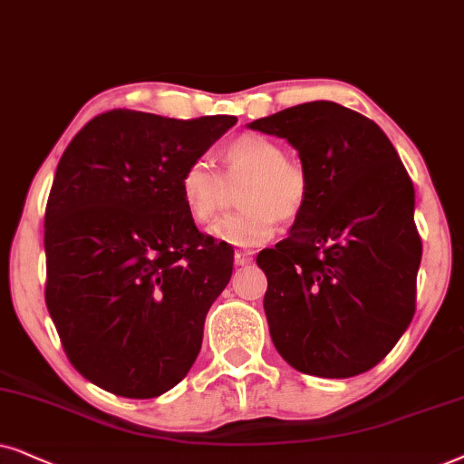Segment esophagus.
Segmentation results:
<instances>
[{"mask_svg":"<svg viewBox=\"0 0 464 464\" xmlns=\"http://www.w3.org/2000/svg\"><path fill=\"white\" fill-rule=\"evenodd\" d=\"M252 261V252L237 250L236 252V265H248Z\"/></svg>","mask_w":464,"mask_h":464,"instance_id":"1","label":"esophagus"}]
</instances>
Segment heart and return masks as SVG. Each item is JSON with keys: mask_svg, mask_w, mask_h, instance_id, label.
I'll list each match as a JSON object with an SVG mask.
<instances>
[{"mask_svg": "<svg viewBox=\"0 0 464 464\" xmlns=\"http://www.w3.org/2000/svg\"><path fill=\"white\" fill-rule=\"evenodd\" d=\"M222 177L208 159L190 160L180 176V195L190 218L208 227L220 214L227 182L242 184V209L212 227V236L233 246H258L274 236L277 220H295L310 201V176L299 159L286 157L276 140L239 135L222 148Z\"/></svg>", "mask_w": 464, "mask_h": 464, "instance_id": "1", "label": "heart"}]
</instances>
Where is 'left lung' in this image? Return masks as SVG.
<instances>
[{
    "label": "left lung",
    "instance_id": "8db88e82",
    "mask_svg": "<svg viewBox=\"0 0 464 464\" xmlns=\"http://www.w3.org/2000/svg\"><path fill=\"white\" fill-rule=\"evenodd\" d=\"M286 138L310 176L288 237L258 252L276 350L296 372L352 378L384 361L416 312L413 184L386 133L333 102L250 122Z\"/></svg>",
    "mask_w": 464,
    "mask_h": 464
}]
</instances>
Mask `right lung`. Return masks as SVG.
I'll return each mask as SVG.
<instances>
[{
	"label": "right lung",
	"instance_id": "obj_1",
	"mask_svg": "<svg viewBox=\"0 0 464 464\" xmlns=\"http://www.w3.org/2000/svg\"><path fill=\"white\" fill-rule=\"evenodd\" d=\"M236 116L110 110L76 133L44 216L46 307L78 373L152 399L182 382L233 256L195 227L180 176Z\"/></svg>",
	"mask_w": 464,
	"mask_h": 464
}]
</instances>
